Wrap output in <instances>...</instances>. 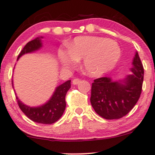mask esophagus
<instances>
[{"label":"esophagus","mask_w":155,"mask_h":155,"mask_svg":"<svg viewBox=\"0 0 155 155\" xmlns=\"http://www.w3.org/2000/svg\"><path fill=\"white\" fill-rule=\"evenodd\" d=\"M79 82H80V79H74L73 80V85H77V84H79Z\"/></svg>","instance_id":"esophagus-1"}]
</instances>
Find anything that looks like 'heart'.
I'll return each instance as SVG.
<instances>
[{
	"label": "heart",
	"mask_w": 155,
	"mask_h": 155,
	"mask_svg": "<svg viewBox=\"0 0 155 155\" xmlns=\"http://www.w3.org/2000/svg\"><path fill=\"white\" fill-rule=\"evenodd\" d=\"M61 63L73 68L79 60H83V68L87 75L101 76L116 66L121 58V49L115 42L99 37H78L70 49L58 52Z\"/></svg>",
	"instance_id": "obj_1"
}]
</instances>
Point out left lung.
Wrapping results in <instances>:
<instances>
[{
	"instance_id": "1",
	"label": "left lung",
	"mask_w": 155,
	"mask_h": 155,
	"mask_svg": "<svg viewBox=\"0 0 155 155\" xmlns=\"http://www.w3.org/2000/svg\"><path fill=\"white\" fill-rule=\"evenodd\" d=\"M130 69L132 74L122 81L113 82L111 77L94 80L91 104L95 112L105 119H118L126 115L136 105L143 87L144 68L136 52Z\"/></svg>"
}]
</instances>
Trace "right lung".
Masks as SVG:
<instances>
[{
  "label": "right lung",
  "mask_w": 155,
  "mask_h": 155,
  "mask_svg": "<svg viewBox=\"0 0 155 155\" xmlns=\"http://www.w3.org/2000/svg\"><path fill=\"white\" fill-rule=\"evenodd\" d=\"M42 37H37L34 40L28 42L25 46L21 52L18 56V59L23 54L31 53L40 49L42 47ZM71 80H68L64 83L61 84L55 88L54 94L49 101L46 102L43 105L37 107H31L26 106L22 102L18 100V97L16 96L17 103L21 110L25 113V115L30 118L31 121L34 122L40 123V124H51L56 122L63 115L64 112L66 108V101H65V97H66L67 92L70 88Z\"/></svg>",
  "instance_id": "right-lung-1"
}]
</instances>
